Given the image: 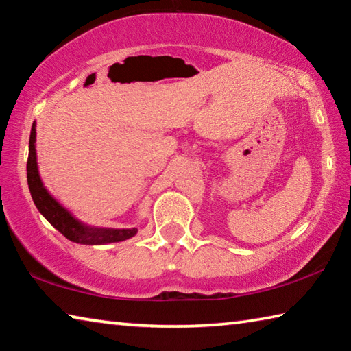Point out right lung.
Masks as SVG:
<instances>
[{"label": "right lung", "instance_id": "add662e5", "mask_svg": "<svg viewBox=\"0 0 351 351\" xmlns=\"http://www.w3.org/2000/svg\"><path fill=\"white\" fill-rule=\"evenodd\" d=\"M27 184L31 190L32 199L47 221H49L58 232L63 234L68 240L80 245H106V243H117L136 235L138 229H99L82 224L71 213L62 207L57 201L47 193L43 182L40 180L37 167V153H35V122L31 130L29 139V158H27Z\"/></svg>", "mask_w": 351, "mask_h": 351}]
</instances>
